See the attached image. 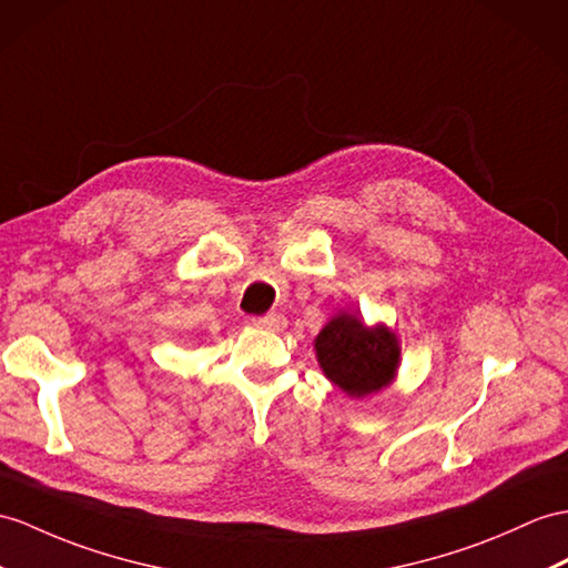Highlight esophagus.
Segmentation results:
<instances>
[{"label": "esophagus", "instance_id": "1", "mask_svg": "<svg viewBox=\"0 0 568 568\" xmlns=\"http://www.w3.org/2000/svg\"><path fill=\"white\" fill-rule=\"evenodd\" d=\"M251 323L257 327H265L272 332H280L286 327V317L282 313H267V315H255L251 317Z\"/></svg>", "mask_w": 568, "mask_h": 568}]
</instances>
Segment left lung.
I'll return each instance as SVG.
<instances>
[{
  "label": "left lung",
  "instance_id": "1",
  "mask_svg": "<svg viewBox=\"0 0 568 568\" xmlns=\"http://www.w3.org/2000/svg\"><path fill=\"white\" fill-rule=\"evenodd\" d=\"M315 352L325 376L352 397L378 393L395 376L399 362L397 339L385 327H366L358 317L342 313L323 327Z\"/></svg>",
  "mask_w": 568,
  "mask_h": 568
}]
</instances>
